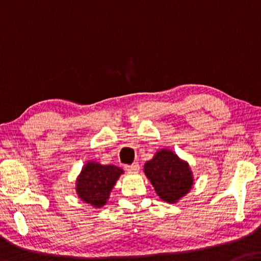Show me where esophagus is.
I'll use <instances>...</instances> for the list:
<instances>
[{
	"instance_id": "esophagus-1",
	"label": "esophagus",
	"mask_w": 261,
	"mask_h": 261,
	"mask_svg": "<svg viewBox=\"0 0 261 261\" xmlns=\"http://www.w3.org/2000/svg\"><path fill=\"white\" fill-rule=\"evenodd\" d=\"M125 169L130 173H137L139 171V165L137 163H135L132 165H127V166H125Z\"/></svg>"
}]
</instances>
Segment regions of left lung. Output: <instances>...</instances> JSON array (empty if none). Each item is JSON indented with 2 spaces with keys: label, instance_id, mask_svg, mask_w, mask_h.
Instances as JSON below:
<instances>
[{
  "label": "left lung",
  "instance_id": "obj_1",
  "mask_svg": "<svg viewBox=\"0 0 261 261\" xmlns=\"http://www.w3.org/2000/svg\"><path fill=\"white\" fill-rule=\"evenodd\" d=\"M144 172L161 200L175 203L192 189L193 173L187 161L171 150L158 151L144 165Z\"/></svg>",
  "mask_w": 261,
  "mask_h": 261
}]
</instances>
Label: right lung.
Returning <instances> with one entry per match:
<instances>
[{
    "instance_id": "1",
    "label": "right lung",
    "mask_w": 261,
    "mask_h": 261,
    "mask_svg": "<svg viewBox=\"0 0 261 261\" xmlns=\"http://www.w3.org/2000/svg\"><path fill=\"white\" fill-rule=\"evenodd\" d=\"M123 169L115 165H101L88 161L76 179L77 196L94 208H101L108 201L111 189Z\"/></svg>"
}]
</instances>
